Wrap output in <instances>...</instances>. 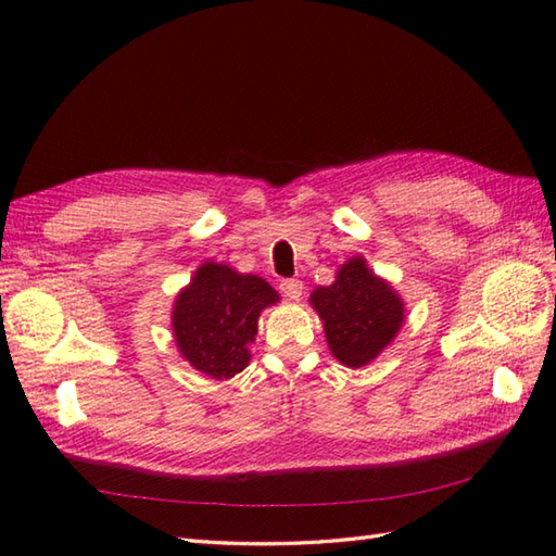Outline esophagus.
Listing matches in <instances>:
<instances>
[{
	"label": "esophagus",
	"mask_w": 556,
	"mask_h": 556,
	"mask_svg": "<svg viewBox=\"0 0 556 556\" xmlns=\"http://www.w3.org/2000/svg\"><path fill=\"white\" fill-rule=\"evenodd\" d=\"M279 291L285 293L287 299L296 301V299H301V293H303V281H301V279H285V281H281V285H279Z\"/></svg>",
	"instance_id": "34e87169"
}]
</instances>
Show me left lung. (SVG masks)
<instances>
[{
    "instance_id": "obj_1",
    "label": "left lung",
    "mask_w": 556,
    "mask_h": 556,
    "mask_svg": "<svg viewBox=\"0 0 556 556\" xmlns=\"http://www.w3.org/2000/svg\"><path fill=\"white\" fill-rule=\"evenodd\" d=\"M311 303L325 323L329 351L349 368H363L380 356L404 325V301L363 257L341 265L334 285L317 287Z\"/></svg>"
}]
</instances>
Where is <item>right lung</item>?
Here are the masks:
<instances>
[{
	"label": "right lung",
	"mask_w": 556,
	"mask_h": 556,
	"mask_svg": "<svg viewBox=\"0 0 556 556\" xmlns=\"http://www.w3.org/2000/svg\"><path fill=\"white\" fill-rule=\"evenodd\" d=\"M279 293L263 277L239 275L229 265L205 263L195 269L174 303L172 327L181 356L212 380L241 372L257 334V317Z\"/></svg>",
	"instance_id": "add662e5"
}]
</instances>
